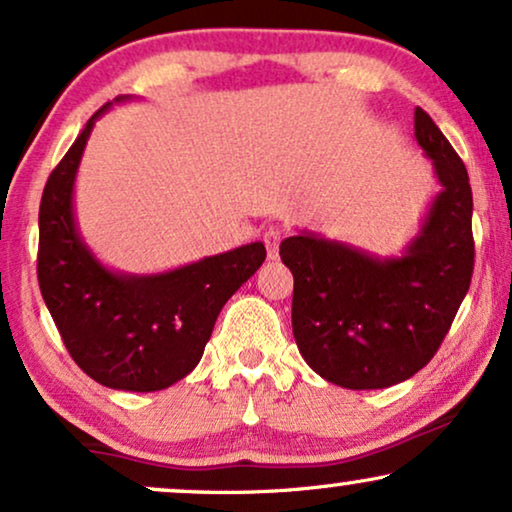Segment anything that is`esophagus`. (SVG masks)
<instances>
[{
	"label": "esophagus",
	"instance_id": "1",
	"mask_svg": "<svg viewBox=\"0 0 512 512\" xmlns=\"http://www.w3.org/2000/svg\"><path fill=\"white\" fill-rule=\"evenodd\" d=\"M264 245H267V255L269 260H276L278 257V245L283 241V229L281 226H269V229H264Z\"/></svg>",
	"mask_w": 512,
	"mask_h": 512
}]
</instances>
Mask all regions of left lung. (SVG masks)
<instances>
[{"label":"left lung","instance_id":"1","mask_svg":"<svg viewBox=\"0 0 512 512\" xmlns=\"http://www.w3.org/2000/svg\"><path fill=\"white\" fill-rule=\"evenodd\" d=\"M416 139L442 191L401 257H380L302 231L281 243L293 271V335L328 383L380 390L435 357L470 288L475 267L472 191L454 146L423 108Z\"/></svg>","mask_w":512,"mask_h":512}]
</instances>
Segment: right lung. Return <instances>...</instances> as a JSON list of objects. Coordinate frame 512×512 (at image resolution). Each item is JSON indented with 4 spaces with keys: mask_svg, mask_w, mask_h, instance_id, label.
Listing matches in <instances>:
<instances>
[{
    "mask_svg": "<svg viewBox=\"0 0 512 512\" xmlns=\"http://www.w3.org/2000/svg\"><path fill=\"white\" fill-rule=\"evenodd\" d=\"M108 106L89 118L44 186L37 278L63 345L89 378L155 392L198 366L226 300L262 267L267 250L241 245L151 276L103 267L77 234L73 184L94 120Z\"/></svg>",
    "mask_w": 512,
    "mask_h": 512,
    "instance_id": "obj_1",
    "label": "right lung"
}]
</instances>
